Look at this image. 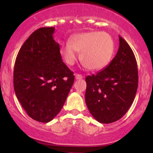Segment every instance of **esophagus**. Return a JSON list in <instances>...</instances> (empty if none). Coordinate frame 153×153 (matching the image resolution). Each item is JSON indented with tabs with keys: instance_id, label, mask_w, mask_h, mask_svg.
I'll list each match as a JSON object with an SVG mask.
<instances>
[{
	"instance_id": "obj_1",
	"label": "esophagus",
	"mask_w": 153,
	"mask_h": 153,
	"mask_svg": "<svg viewBox=\"0 0 153 153\" xmlns=\"http://www.w3.org/2000/svg\"><path fill=\"white\" fill-rule=\"evenodd\" d=\"M75 78L77 80H80V79L82 78V75L80 74H75Z\"/></svg>"
}]
</instances>
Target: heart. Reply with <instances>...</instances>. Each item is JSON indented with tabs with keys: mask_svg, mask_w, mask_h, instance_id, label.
<instances>
[{
	"mask_svg": "<svg viewBox=\"0 0 153 153\" xmlns=\"http://www.w3.org/2000/svg\"><path fill=\"white\" fill-rule=\"evenodd\" d=\"M114 50V42L109 34L90 31L75 34L61 47L60 53L68 65H74L80 53V59L88 69L98 71L109 63Z\"/></svg>",
	"mask_w": 153,
	"mask_h": 153,
	"instance_id": "obj_1",
	"label": "heart"
}]
</instances>
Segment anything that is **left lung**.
<instances>
[{
  "label": "left lung",
  "instance_id": "8db88e82",
  "mask_svg": "<svg viewBox=\"0 0 153 153\" xmlns=\"http://www.w3.org/2000/svg\"><path fill=\"white\" fill-rule=\"evenodd\" d=\"M85 103L98 122L109 124L120 119L132 104L138 86L136 58L119 36L118 52L106 68L85 78Z\"/></svg>",
  "mask_w": 153,
  "mask_h": 153
}]
</instances>
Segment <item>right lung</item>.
<instances>
[{
  "label": "right lung",
  "mask_w": 153,
  "mask_h": 153,
  "mask_svg": "<svg viewBox=\"0 0 153 153\" xmlns=\"http://www.w3.org/2000/svg\"><path fill=\"white\" fill-rule=\"evenodd\" d=\"M54 32V27L34 31L21 47L13 71L19 101L31 118L45 123L62 109L75 80L62 62Z\"/></svg>",
  "instance_id": "1"
}]
</instances>
